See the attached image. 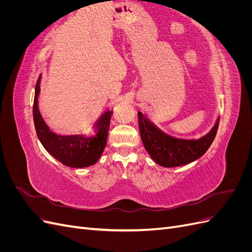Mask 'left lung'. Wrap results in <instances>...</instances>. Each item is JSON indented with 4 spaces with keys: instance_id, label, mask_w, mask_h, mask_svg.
<instances>
[{
    "instance_id": "obj_1",
    "label": "left lung",
    "mask_w": 252,
    "mask_h": 252,
    "mask_svg": "<svg viewBox=\"0 0 252 252\" xmlns=\"http://www.w3.org/2000/svg\"><path fill=\"white\" fill-rule=\"evenodd\" d=\"M138 118L145 149L157 164L167 168L186 165L200 158L215 140L220 123V118H218L215 126L207 134L196 140H185L167 134L140 111Z\"/></svg>"
}]
</instances>
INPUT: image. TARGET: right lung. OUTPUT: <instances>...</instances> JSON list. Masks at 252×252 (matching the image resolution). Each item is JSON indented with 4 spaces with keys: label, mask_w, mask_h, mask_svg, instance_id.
I'll return each mask as SVG.
<instances>
[{
    "label": "right lung",
    "mask_w": 252,
    "mask_h": 252,
    "mask_svg": "<svg viewBox=\"0 0 252 252\" xmlns=\"http://www.w3.org/2000/svg\"><path fill=\"white\" fill-rule=\"evenodd\" d=\"M41 77L40 74L35 85L33 122L36 135L44 148L59 162L72 168H83L95 164L107 143L112 110H107L102 114L94 125L95 134L89 138H86L84 134L61 135L52 132L44 122L37 107Z\"/></svg>",
    "instance_id": "add662e5"
}]
</instances>
